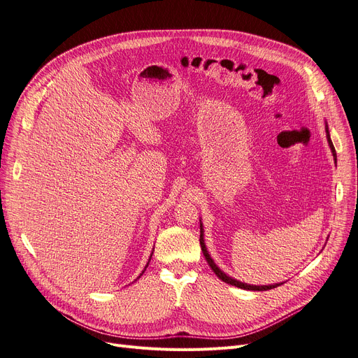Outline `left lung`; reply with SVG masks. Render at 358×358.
<instances>
[{
    "label": "left lung",
    "instance_id": "8db88e82",
    "mask_svg": "<svg viewBox=\"0 0 358 358\" xmlns=\"http://www.w3.org/2000/svg\"><path fill=\"white\" fill-rule=\"evenodd\" d=\"M325 131H327V139H328V143H329V148H331V152L336 161V152H335V148L332 145V141H331V136H329V129H328V123H325ZM200 247H201V251H203V255L206 258V261H208V264L210 266V268L213 270V273L222 280L224 281V283H228L231 286H235V287H239V289H243V290H257V292H264V290H270V289H274L283 283H275V285H268V286H254V285H247V283H242V281L236 280V278H232L229 277L227 273H223L217 266L216 262L213 261V258L210 257L208 248H206V243H204V229H203V224H201V220H200Z\"/></svg>",
    "mask_w": 358,
    "mask_h": 358
}]
</instances>
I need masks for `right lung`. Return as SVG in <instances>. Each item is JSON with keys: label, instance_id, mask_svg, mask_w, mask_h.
Wrapping results in <instances>:
<instances>
[{"label": "right lung", "instance_id": "1", "mask_svg": "<svg viewBox=\"0 0 358 358\" xmlns=\"http://www.w3.org/2000/svg\"><path fill=\"white\" fill-rule=\"evenodd\" d=\"M152 254H154V252H152ZM152 254H150V257H149V261H150V258H152ZM149 261H148V264H149ZM148 264H146V266H145V270H146V267H148ZM145 270H143V271H142V273H141V275H142V274H143V273H145ZM141 275H139V277H141ZM139 277H138V278H139Z\"/></svg>", "mask_w": 358, "mask_h": 358}]
</instances>
